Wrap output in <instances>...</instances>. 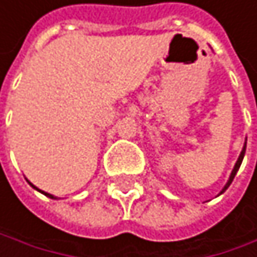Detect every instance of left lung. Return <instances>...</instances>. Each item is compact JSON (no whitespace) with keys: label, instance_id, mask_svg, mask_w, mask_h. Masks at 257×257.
Here are the masks:
<instances>
[{"label":"left lung","instance_id":"1","mask_svg":"<svg viewBox=\"0 0 257 257\" xmlns=\"http://www.w3.org/2000/svg\"><path fill=\"white\" fill-rule=\"evenodd\" d=\"M245 148H247V140H245V143H244V148H242V151H241L239 157H237V160H236V163H234V168H233V171H231V174H230V177H228V180H227L225 186H224V187H222V190L218 193V196H219V195H222V193H224V192L228 189V186L231 184V181H233V178H234L236 172L239 171V168H241V163H242V160H244V155H245Z\"/></svg>","mask_w":257,"mask_h":257}]
</instances>
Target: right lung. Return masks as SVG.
<instances>
[{
  "label": "right lung",
  "mask_w": 257,
  "mask_h": 257,
  "mask_svg": "<svg viewBox=\"0 0 257 257\" xmlns=\"http://www.w3.org/2000/svg\"><path fill=\"white\" fill-rule=\"evenodd\" d=\"M27 183H29V184H30V186H32V187L35 189V190H38V192H41V193H44L45 196H48V198H51V199H58V196H54V195H51V193H47V192H44V190H41V189H38V187H36V186H33V184H32V183H30L29 180H27Z\"/></svg>",
  "instance_id": "right-lung-1"
}]
</instances>
